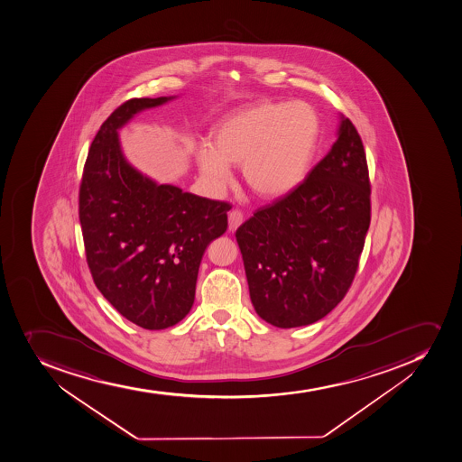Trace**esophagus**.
I'll return each mask as SVG.
<instances>
[{"mask_svg":"<svg viewBox=\"0 0 462 462\" xmlns=\"http://www.w3.org/2000/svg\"><path fill=\"white\" fill-rule=\"evenodd\" d=\"M242 221H244V216H242L241 211H237V209H233V211L229 212V230L230 232H235V230L242 225Z\"/></svg>","mask_w":462,"mask_h":462,"instance_id":"obj_1","label":"esophagus"}]
</instances>
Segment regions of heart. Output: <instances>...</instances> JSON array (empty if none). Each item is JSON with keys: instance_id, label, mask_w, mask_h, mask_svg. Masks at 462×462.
<instances>
[{"instance_id": "obj_1", "label": "heart", "mask_w": 462, "mask_h": 462, "mask_svg": "<svg viewBox=\"0 0 462 462\" xmlns=\"http://www.w3.org/2000/svg\"><path fill=\"white\" fill-rule=\"evenodd\" d=\"M321 135L317 111L306 102H260L233 111L212 127V144L200 145L196 165L216 193L242 165L246 186L264 199H278L305 181Z\"/></svg>"}]
</instances>
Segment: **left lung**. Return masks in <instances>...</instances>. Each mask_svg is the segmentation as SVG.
I'll list each match as a JSON object with an SVG mask.
<instances>
[{
    "instance_id": "8db88e82",
    "label": "left lung",
    "mask_w": 462,
    "mask_h": 462,
    "mask_svg": "<svg viewBox=\"0 0 462 462\" xmlns=\"http://www.w3.org/2000/svg\"><path fill=\"white\" fill-rule=\"evenodd\" d=\"M368 226L365 147L340 115L337 140L305 181L236 230L258 317L294 328L335 310L356 276Z\"/></svg>"
}]
</instances>
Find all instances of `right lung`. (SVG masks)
I'll return each instance as SVG.
<instances>
[{
    "mask_svg": "<svg viewBox=\"0 0 462 462\" xmlns=\"http://www.w3.org/2000/svg\"><path fill=\"white\" fill-rule=\"evenodd\" d=\"M177 97H135L111 113L90 145L80 186L86 258L102 296L147 330L190 312L207 246L227 229L230 205L161 184L127 161L119 131Z\"/></svg>",
    "mask_w": 462,
    "mask_h": 462,
    "instance_id": "right-lung-1",
    "label": "right lung"
}]
</instances>
